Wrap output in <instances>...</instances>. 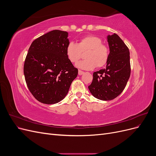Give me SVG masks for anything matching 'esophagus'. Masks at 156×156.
Masks as SVG:
<instances>
[{
	"mask_svg": "<svg viewBox=\"0 0 156 156\" xmlns=\"http://www.w3.org/2000/svg\"><path fill=\"white\" fill-rule=\"evenodd\" d=\"M84 73V72H83V71H81V70H79V71H78V73H79V75H83Z\"/></svg>",
	"mask_w": 156,
	"mask_h": 156,
	"instance_id": "34e87169",
	"label": "esophagus"
}]
</instances>
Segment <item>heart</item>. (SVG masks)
<instances>
[{
	"label": "heart",
	"mask_w": 156,
	"mask_h": 156,
	"mask_svg": "<svg viewBox=\"0 0 156 156\" xmlns=\"http://www.w3.org/2000/svg\"><path fill=\"white\" fill-rule=\"evenodd\" d=\"M85 51L84 55L85 60L77 64V66L81 69L90 70L96 66L101 68L107 63L109 58V49L102 44L100 37L93 35L83 37L77 44L70 42L66 49L68 59L73 64L78 62L82 53Z\"/></svg>",
	"instance_id": "heart-1"
}]
</instances>
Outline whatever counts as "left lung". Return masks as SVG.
Masks as SVG:
<instances>
[{
  "mask_svg": "<svg viewBox=\"0 0 156 156\" xmlns=\"http://www.w3.org/2000/svg\"><path fill=\"white\" fill-rule=\"evenodd\" d=\"M110 55L106 68L94 72L88 89L92 95L103 101L112 100L124 90L131 73L129 51L115 33L107 36Z\"/></svg>",
  "mask_w": 156,
  "mask_h": 156,
  "instance_id": "left-lung-1",
  "label": "left lung"
}]
</instances>
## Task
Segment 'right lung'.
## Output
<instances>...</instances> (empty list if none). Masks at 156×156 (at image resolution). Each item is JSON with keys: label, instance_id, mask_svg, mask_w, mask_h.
<instances>
[{"label": "right lung", "instance_id": "add662e5", "mask_svg": "<svg viewBox=\"0 0 156 156\" xmlns=\"http://www.w3.org/2000/svg\"><path fill=\"white\" fill-rule=\"evenodd\" d=\"M68 33L54 30L33 41L24 64L25 81L30 92L45 104L58 103L67 95L77 68L68 59Z\"/></svg>", "mask_w": 156, "mask_h": 156}]
</instances>
